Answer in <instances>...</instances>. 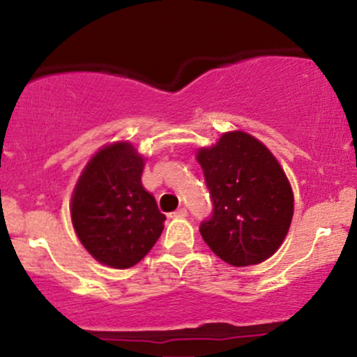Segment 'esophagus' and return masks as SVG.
<instances>
[{
    "instance_id": "1",
    "label": "esophagus",
    "mask_w": 357,
    "mask_h": 357,
    "mask_svg": "<svg viewBox=\"0 0 357 357\" xmlns=\"http://www.w3.org/2000/svg\"><path fill=\"white\" fill-rule=\"evenodd\" d=\"M186 215H188L186 208H179V210L169 213V218H184Z\"/></svg>"
}]
</instances>
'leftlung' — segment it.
<instances>
[{
  "label": "left lung",
  "mask_w": 357,
  "mask_h": 357,
  "mask_svg": "<svg viewBox=\"0 0 357 357\" xmlns=\"http://www.w3.org/2000/svg\"><path fill=\"white\" fill-rule=\"evenodd\" d=\"M196 159L213 202L199 233L213 253L233 267L272 257L294 216L292 188L275 155L258 139L233 130L202 147Z\"/></svg>",
  "instance_id": "1"
}]
</instances>
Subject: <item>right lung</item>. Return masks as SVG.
I'll return each mask as SVG.
<instances>
[{
	"instance_id": "1",
	"label": "right lung",
	"mask_w": 357,
	"mask_h": 357,
	"mask_svg": "<svg viewBox=\"0 0 357 357\" xmlns=\"http://www.w3.org/2000/svg\"><path fill=\"white\" fill-rule=\"evenodd\" d=\"M144 158L130 142H114L93 154L72 195L77 236L100 264L129 268L161 236L166 216L141 183Z\"/></svg>"
}]
</instances>
